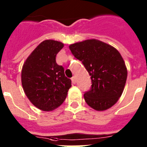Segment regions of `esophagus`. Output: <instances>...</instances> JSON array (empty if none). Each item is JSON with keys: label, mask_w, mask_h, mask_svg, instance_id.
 I'll use <instances>...</instances> for the list:
<instances>
[{"label": "esophagus", "mask_w": 147, "mask_h": 147, "mask_svg": "<svg viewBox=\"0 0 147 147\" xmlns=\"http://www.w3.org/2000/svg\"><path fill=\"white\" fill-rule=\"evenodd\" d=\"M71 81H72V83H73V84H76V78H75L74 76H73V77L71 78Z\"/></svg>", "instance_id": "obj_1"}]
</instances>
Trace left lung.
I'll use <instances>...</instances> for the list:
<instances>
[{"label":"left lung","mask_w":147,"mask_h":147,"mask_svg":"<svg viewBox=\"0 0 147 147\" xmlns=\"http://www.w3.org/2000/svg\"><path fill=\"white\" fill-rule=\"evenodd\" d=\"M91 78L92 85L84 94L86 103L97 111L113 106L124 91L127 77L125 62L119 51L96 39L69 45Z\"/></svg>","instance_id":"obj_1"}]
</instances>
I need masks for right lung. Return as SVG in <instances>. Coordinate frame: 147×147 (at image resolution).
<instances>
[{"mask_svg": "<svg viewBox=\"0 0 147 147\" xmlns=\"http://www.w3.org/2000/svg\"><path fill=\"white\" fill-rule=\"evenodd\" d=\"M62 42L46 40L39 44L25 61L21 71L23 90L29 101L42 111L59 107L71 87L64 68L57 64L56 56Z\"/></svg>", "mask_w": 147, "mask_h": 147, "instance_id": "right-lung-1", "label": "right lung"}]
</instances>
